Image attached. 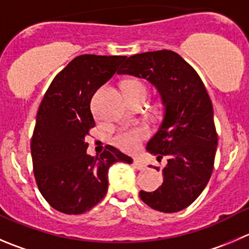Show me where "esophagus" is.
Masks as SVG:
<instances>
[{
  "mask_svg": "<svg viewBox=\"0 0 249 249\" xmlns=\"http://www.w3.org/2000/svg\"><path fill=\"white\" fill-rule=\"evenodd\" d=\"M133 165L138 170H144V169H145V165H144L143 162H142V160H139L138 158H134L133 159Z\"/></svg>",
  "mask_w": 249,
  "mask_h": 249,
  "instance_id": "esophagus-1",
  "label": "esophagus"
}]
</instances>
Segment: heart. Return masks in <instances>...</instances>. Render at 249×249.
<instances>
[{
  "label": "heart",
  "instance_id": "obj_1",
  "mask_svg": "<svg viewBox=\"0 0 249 249\" xmlns=\"http://www.w3.org/2000/svg\"><path fill=\"white\" fill-rule=\"evenodd\" d=\"M123 89L126 93L127 98L136 95H145L146 96V87L139 80H127L123 84ZM148 136V131L145 127H133L129 129H123L118 132L115 137V144L120 149L124 151H133L138 148L139 142Z\"/></svg>",
  "mask_w": 249,
  "mask_h": 249
}]
</instances>
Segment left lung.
Masks as SVG:
<instances>
[{"label":"left lung","instance_id":"left-lung-1","mask_svg":"<svg viewBox=\"0 0 249 249\" xmlns=\"http://www.w3.org/2000/svg\"><path fill=\"white\" fill-rule=\"evenodd\" d=\"M118 74L150 82L164 106L161 123L146 144L156 160L166 159L164 181L156 191L139 192L141 199L159 212H179L199 197L214 167L217 136L207 89L193 67L170 50L131 56Z\"/></svg>","mask_w":249,"mask_h":249}]
</instances>
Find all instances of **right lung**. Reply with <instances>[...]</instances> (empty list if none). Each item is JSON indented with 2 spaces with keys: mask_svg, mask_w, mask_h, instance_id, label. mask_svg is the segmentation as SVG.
Wrapping results in <instances>:
<instances>
[{
  "mask_svg": "<svg viewBox=\"0 0 249 249\" xmlns=\"http://www.w3.org/2000/svg\"><path fill=\"white\" fill-rule=\"evenodd\" d=\"M126 58L78 56L53 78L40 104L32 138L33 167L40 193L57 212L78 215L90 210L106 196L111 165L133 162L111 145L91 158L85 143L95 126L91 98Z\"/></svg>",
  "mask_w": 249,
  "mask_h": 249,
  "instance_id": "add662e5",
  "label": "right lung"
}]
</instances>
